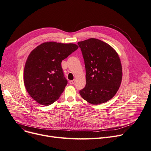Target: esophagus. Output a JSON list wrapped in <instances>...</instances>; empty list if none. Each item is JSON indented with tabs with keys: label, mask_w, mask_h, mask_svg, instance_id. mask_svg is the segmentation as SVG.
I'll list each match as a JSON object with an SVG mask.
<instances>
[{
	"label": "esophagus",
	"mask_w": 151,
	"mask_h": 151,
	"mask_svg": "<svg viewBox=\"0 0 151 151\" xmlns=\"http://www.w3.org/2000/svg\"><path fill=\"white\" fill-rule=\"evenodd\" d=\"M70 84H74L75 83V80H71L70 81Z\"/></svg>",
	"instance_id": "1"
}]
</instances>
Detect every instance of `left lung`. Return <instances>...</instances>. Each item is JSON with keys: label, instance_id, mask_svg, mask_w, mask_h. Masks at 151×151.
<instances>
[{"label": "left lung", "instance_id": "8db88e82", "mask_svg": "<svg viewBox=\"0 0 151 151\" xmlns=\"http://www.w3.org/2000/svg\"><path fill=\"white\" fill-rule=\"evenodd\" d=\"M86 68V86L80 91L88 102L105 103L116 94L122 80V67L115 50L99 39L90 38L78 42Z\"/></svg>", "mask_w": 151, "mask_h": 151}]
</instances>
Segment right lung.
I'll return each instance as SVG.
<instances>
[{
  "instance_id": "add662e5",
  "label": "right lung",
  "mask_w": 151,
  "mask_h": 151,
  "mask_svg": "<svg viewBox=\"0 0 151 151\" xmlns=\"http://www.w3.org/2000/svg\"><path fill=\"white\" fill-rule=\"evenodd\" d=\"M78 48L75 44L45 42L31 52L23 80L28 94L38 104L47 106L60 97L67 84L61 63Z\"/></svg>"
}]
</instances>
